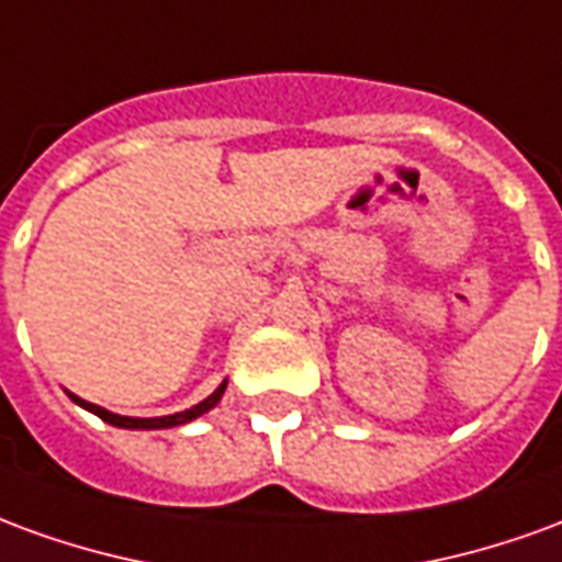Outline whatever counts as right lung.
<instances>
[{
  "instance_id": "1",
  "label": "right lung",
  "mask_w": 562,
  "mask_h": 562,
  "mask_svg": "<svg viewBox=\"0 0 562 562\" xmlns=\"http://www.w3.org/2000/svg\"><path fill=\"white\" fill-rule=\"evenodd\" d=\"M225 385H228V382H222L220 389L213 391L207 401H201L198 406H192V409H186V413H173V415H161V418H128V415L108 413V409H102V406H95V403H90V401H80L78 394H71V391H68V397L78 403V406H83L87 413L99 415L102 422L114 424V427H128V430H165V427H180V424L192 422V418H198V415L210 413V409H213V406L222 401Z\"/></svg>"
}]
</instances>
